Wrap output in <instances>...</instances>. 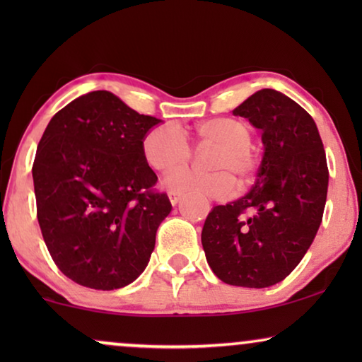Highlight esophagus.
<instances>
[{
	"mask_svg": "<svg viewBox=\"0 0 362 362\" xmlns=\"http://www.w3.org/2000/svg\"><path fill=\"white\" fill-rule=\"evenodd\" d=\"M168 197H170L171 204L176 206L177 202H180V199H181V194H180V192H176V191H170V192H168Z\"/></svg>",
	"mask_w": 362,
	"mask_h": 362,
	"instance_id": "esophagus-1",
	"label": "esophagus"
}]
</instances>
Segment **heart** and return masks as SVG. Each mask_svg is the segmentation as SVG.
I'll return each instance as SVG.
<instances>
[{
    "mask_svg": "<svg viewBox=\"0 0 362 362\" xmlns=\"http://www.w3.org/2000/svg\"><path fill=\"white\" fill-rule=\"evenodd\" d=\"M196 136L202 145H216L209 165L212 171L185 170L192 151L181 128L160 125L143 138V156L148 165L163 175H171L166 187L180 194H197L224 199L234 194L235 178L240 185H250L259 168V156L252 148V132L242 120L230 117H217L201 122L196 127Z\"/></svg>",
    "mask_w": 362,
    "mask_h": 362,
    "instance_id": "1",
    "label": "heart"
}]
</instances>
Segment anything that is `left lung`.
Segmentation results:
<instances>
[{"mask_svg":"<svg viewBox=\"0 0 362 362\" xmlns=\"http://www.w3.org/2000/svg\"><path fill=\"white\" fill-rule=\"evenodd\" d=\"M232 113L260 128L264 158L254 187L207 214L201 242L217 279L265 288L293 272L320 229L326 153L310 113L274 88L255 92Z\"/></svg>","mask_w":362,"mask_h":362,"instance_id":"1","label":"left lung"}]
</instances>
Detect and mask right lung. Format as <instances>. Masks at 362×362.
<instances>
[{"label": "right lung", "mask_w": 362, "mask_h": 362, "mask_svg": "<svg viewBox=\"0 0 362 362\" xmlns=\"http://www.w3.org/2000/svg\"><path fill=\"white\" fill-rule=\"evenodd\" d=\"M160 122L107 90L76 98L49 122L33 165L37 221L54 264L76 284L115 290L146 269L171 212L141 150Z\"/></svg>", "instance_id": "add662e5"}]
</instances>
